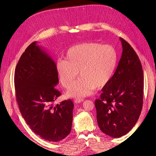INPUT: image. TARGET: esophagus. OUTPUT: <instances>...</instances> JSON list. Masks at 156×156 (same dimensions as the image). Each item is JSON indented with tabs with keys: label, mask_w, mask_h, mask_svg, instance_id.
Returning <instances> with one entry per match:
<instances>
[{
	"label": "esophagus",
	"mask_w": 156,
	"mask_h": 156,
	"mask_svg": "<svg viewBox=\"0 0 156 156\" xmlns=\"http://www.w3.org/2000/svg\"><path fill=\"white\" fill-rule=\"evenodd\" d=\"M84 100L82 98H76L75 100H74V102L76 104H78V103H80V102H82Z\"/></svg>",
	"instance_id": "34e87169"
}]
</instances>
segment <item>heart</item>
Listing matches in <instances>:
<instances>
[{
	"instance_id": "obj_1",
	"label": "heart",
	"mask_w": 156,
	"mask_h": 156,
	"mask_svg": "<svg viewBox=\"0 0 156 156\" xmlns=\"http://www.w3.org/2000/svg\"><path fill=\"white\" fill-rule=\"evenodd\" d=\"M118 62L114 46L97 42L82 43L72 46L64 59L55 63V71L61 84L68 88L77 77L80 78L67 92L68 97L83 98L91 95L95 88L101 89L113 76Z\"/></svg>"
}]
</instances>
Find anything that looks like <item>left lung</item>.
<instances>
[{"instance_id": "8db88e82", "label": "left lung", "mask_w": 156, "mask_h": 156, "mask_svg": "<svg viewBox=\"0 0 156 156\" xmlns=\"http://www.w3.org/2000/svg\"><path fill=\"white\" fill-rule=\"evenodd\" d=\"M122 52L113 76L95 101L98 127L106 135L119 138L127 134L141 114L144 72L133 48L120 37Z\"/></svg>"}]
</instances>
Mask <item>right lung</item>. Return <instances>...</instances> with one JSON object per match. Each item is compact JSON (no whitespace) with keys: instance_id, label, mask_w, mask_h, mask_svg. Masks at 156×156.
Listing matches in <instances>:
<instances>
[{"instance_id":"right-lung-1","label":"right lung","mask_w":156,"mask_h":156,"mask_svg":"<svg viewBox=\"0 0 156 156\" xmlns=\"http://www.w3.org/2000/svg\"><path fill=\"white\" fill-rule=\"evenodd\" d=\"M55 63L34 41L20 58L15 72V95L20 112L31 130L51 142L71 131L74 104L66 100L54 105L61 95Z\"/></svg>"}]
</instances>
